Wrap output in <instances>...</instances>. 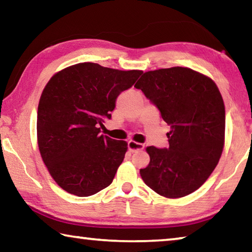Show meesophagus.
I'll return each mask as SVG.
<instances>
[{
	"label": "esophagus",
	"instance_id": "obj_1",
	"mask_svg": "<svg viewBox=\"0 0 252 252\" xmlns=\"http://www.w3.org/2000/svg\"><path fill=\"white\" fill-rule=\"evenodd\" d=\"M127 148H129V150L131 152H135V151H139V150H143L144 146L141 143H139V142L129 141V142H127Z\"/></svg>",
	"mask_w": 252,
	"mask_h": 252
}]
</instances>
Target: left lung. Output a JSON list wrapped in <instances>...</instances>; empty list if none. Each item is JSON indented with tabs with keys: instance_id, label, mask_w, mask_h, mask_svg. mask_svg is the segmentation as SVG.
Segmentation results:
<instances>
[{
	"instance_id": "obj_1",
	"label": "left lung",
	"mask_w": 252,
	"mask_h": 252,
	"mask_svg": "<svg viewBox=\"0 0 252 252\" xmlns=\"http://www.w3.org/2000/svg\"><path fill=\"white\" fill-rule=\"evenodd\" d=\"M134 88L171 126L168 148H147L150 163L140 169L142 180L165 198L192 193L222 153L225 112L218 88L206 75L181 66L146 72Z\"/></svg>"
}]
</instances>
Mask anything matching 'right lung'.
<instances>
[{"mask_svg": "<svg viewBox=\"0 0 252 252\" xmlns=\"http://www.w3.org/2000/svg\"><path fill=\"white\" fill-rule=\"evenodd\" d=\"M142 71L79 63L53 75L37 108V143L54 181L66 192L89 197L110 186L126 142L101 134L120 93Z\"/></svg>", "mask_w": 252, "mask_h": 252, "instance_id": "1", "label": "right lung"}]
</instances>
